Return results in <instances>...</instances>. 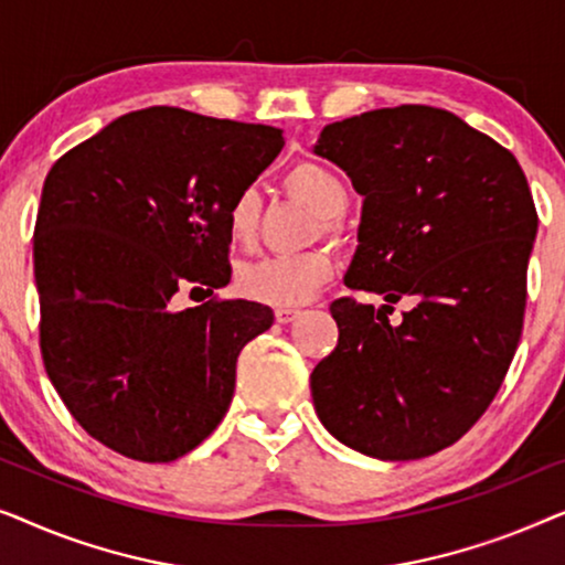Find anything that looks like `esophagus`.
<instances>
[{
    "label": "esophagus",
    "mask_w": 565,
    "mask_h": 565,
    "mask_svg": "<svg viewBox=\"0 0 565 565\" xmlns=\"http://www.w3.org/2000/svg\"><path fill=\"white\" fill-rule=\"evenodd\" d=\"M298 316H300V308H277L275 311L277 323H290L292 319H298Z\"/></svg>",
    "instance_id": "esophagus-1"
}]
</instances>
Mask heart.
Masks as SVG:
<instances>
[{
	"mask_svg": "<svg viewBox=\"0 0 565 565\" xmlns=\"http://www.w3.org/2000/svg\"><path fill=\"white\" fill-rule=\"evenodd\" d=\"M285 190L319 215L323 234H337V221L350 205V192L337 172H331L319 161H298L285 174ZM259 205V192L254 188L236 192L226 211V231L231 242L249 246L257 238ZM331 273H334V265L323 249L288 254V257H265L238 267L236 290L254 303L296 308L311 300Z\"/></svg>",
	"mask_w": 565,
	"mask_h": 565,
	"instance_id": "heart-1",
	"label": "heart"
}]
</instances>
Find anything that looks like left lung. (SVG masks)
<instances>
[{"label":"left lung","instance_id":"obj_1","mask_svg":"<svg viewBox=\"0 0 565 565\" xmlns=\"http://www.w3.org/2000/svg\"><path fill=\"white\" fill-rule=\"evenodd\" d=\"M365 198L344 282L385 306L337 298L334 352L311 373L323 427L381 460L435 455L491 406L522 337L537 234L520 161L458 115L381 107L331 122L313 146ZM412 297L398 328L392 303Z\"/></svg>","mask_w":565,"mask_h":565}]
</instances>
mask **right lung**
I'll use <instances>...</instances> for the list:
<instances>
[{
	"label": "right lung",
	"instance_id": "add662e5",
	"mask_svg": "<svg viewBox=\"0 0 565 565\" xmlns=\"http://www.w3.org/2000/svg\"><path fill=\"white\" fill-rule=\"evenodd\" d=\"M282 130L182 107L122 115L51 167L33 259L45 373L79 427L141 462L182 458L218 427L246 342L275 313L228 285L226 211ZM190 287L212 296L177 312Z\"/></svg>",
	"mask_w": 565,
	"mask_h": 565
}]
</instances>
